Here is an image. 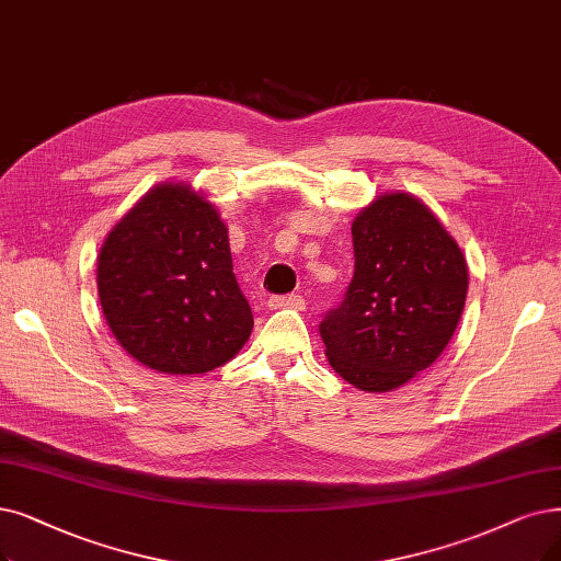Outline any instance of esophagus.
<instances>
[{
    "label": "esophagus",
    "instance_id": "1",
    "mask_svg": "<svg viewBox=\"0 0 561 561\" xmlns=\"http://www.w3.org/2000/svg\"><path fill=\"white\" fill-rule=\"evenodd\" d=\"M266 304L272 310H276V308H297V310H301L306 306L301 295H274V297H268Z\"/></svg>",
    "mask_w": 561,
    "mask_h": 561
}]
</instances>
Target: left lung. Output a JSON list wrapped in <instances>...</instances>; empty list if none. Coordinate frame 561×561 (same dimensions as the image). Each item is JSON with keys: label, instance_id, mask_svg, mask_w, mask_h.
Here are the masks:
<instances>
[{"label": "left lung", "instance_id": "1", "mask_svg": "<svg viewBox=\"0 0 561 561\" xmlns=\"http://www.w3.org/2000/svg\"><path fill=\"white\" fill-rule=\"evenodd\" d=\"M354 276L320 335L329 364L364 391H391L449 345L467 264L433 211L408 193L377 197L352 222Z\"/></svg>", "mask_w": 561, "mask_h": 561}]
</instances>
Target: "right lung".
Segmentation results:
<instances>
[{
    "mask_svg": "<svg viewBox=\"0 0 561 561\" xmlns=\"http://www.w3.org/2000/svg\"><path fill=\"white\" fill-rule=\"evenodd\" d=\"M96 272L112 333L153 370L207 373L249 341L253 312L232 272L228 228L188 186L147 193L107 234Z\"/></svg>",
    "mask_w": 561,
    "mask_h": 561,
    "instance_id": "add662e5",
    "label": "right lung"
}]
</instances>
